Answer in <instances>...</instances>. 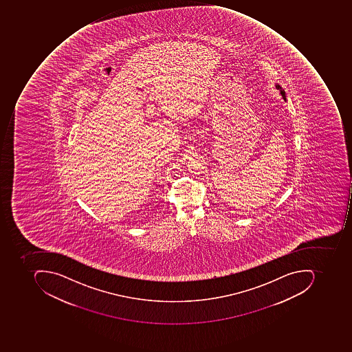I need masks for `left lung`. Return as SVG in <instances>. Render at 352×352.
Instances as JSON below:
<instances>
[{
  "mask_svg": "<svg viewBox=\"0 0 352 352\" xmlns=\"http://www.w3.org/2000/svg\"><path fill=\"white\" fill-rule=\"evenodd\" d=\"M276 87H277V89L280 91V94L281 96H283V98L285 99V90H283V87H281L280 85H276Z\"/></svg>",
  "mask_w": 352,
  "mask_h": 352,
  "instance_id": "obj_1",
  "label": "left lung"
}]
</instances>
